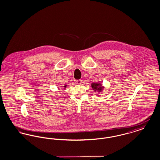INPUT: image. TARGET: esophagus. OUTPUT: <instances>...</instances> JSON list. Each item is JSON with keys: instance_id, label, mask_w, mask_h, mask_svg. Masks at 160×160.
Here are the masks:
<instances>
[{"instance_id": "1", "label": "esophagus", "mask_w": 160, "mask_h": 160, "mask_svg": "<svg viewBox=\"0 0 160 160\" xmlns=\"http://www.w3.org/2000/svg\"><path fill=\"white\" fill-rule=\"evenodd\" d=\"M82 82H83V80H81V79H80V80H76V84H80L82 83Z\"/></svg>"}]
</instances>
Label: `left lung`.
<instances>
[{"mask_svg":"<svg viewBox=\"0 0 160 160\" xmlns=\"http://www.w3.org/2000/svg\"><path fill=\"white\" fill-rule=\"evenodd\" d=\"M92 88L95 91L97 90L98 91H101L102 89L101 85L99 83H92Z\"/></svg>","mask_w":160,"mask_h":160,"instance_id":"obj_1","label":"left lung"}]
</instances>
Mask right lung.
I'll return each mask as SVG.
<instances>
[{"instance_id":"obj_1","label":"right lung","mask_w":160,"mask_h":160,"mask_svg":"<svg viewBox=\"0 0 160 160\" xmlns=\"http://www.w3.org/2000/svg\"><path fill=\"white\" fill-rule=\"evenodd\" d=\"M66 86H67V85H65V87H66Z\"/></svg>"}]
</instances>
